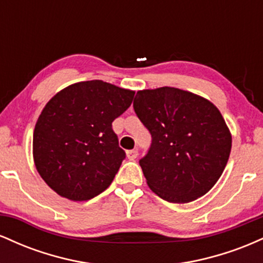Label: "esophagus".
I'll use <instances>...</instances> for the list:
<instances>
[{"mask_svg": "<svg viewBox=\"0 0 263 263\" xmlns=\"http://www.w3.org/2000/svg\"><path fill=\"white\" fill-rule=\"evenodd\" d=\"M126 155H127V158L131 159V161H134V159L137 158L138 156V151L137 149H129L126 152Z\"/></svg>", "mask_w": 263, "mask_h": 263, "instance_id": "esophagus-1", "label": "esophagus"}]
</instances>
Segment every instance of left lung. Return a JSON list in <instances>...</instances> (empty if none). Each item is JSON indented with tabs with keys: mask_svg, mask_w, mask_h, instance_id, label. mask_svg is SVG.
Listing matches in <instances>:
<instances>
[{
	"mask_svg": "<svg viewBox=\"0 0 263 263\" xmlns=\"http://www.w3.org/2000/svg\"><path fill=\"white\" fill-rule=\"evenodd\" d=\"M135 112L152 136L140 165L147 184L170 203L203 197L224 172L231 134L218 107L177 87L141 90Z\"/></svg>",
	"mask_w": 263,
	"mask_h": 263,
	"instance_id": "8db88e82",
	"label": "left lung"
}]
</instances>
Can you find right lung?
Returning a JSON list of instances; mask_svg holds the SVG:
<instances>
[{
  "mask_svg": "<svg viewBox=\"0 0 263 263\" xmlns=\"http://www.w3.org/2000/svg\"><path fill=\"white\" fill-rule=\"evenodd\" d=\"M135 91L102 80L81 81L54 95L33 134V157L43 180L69 200H90L112 183L126 153L112 129Z\"/></svg>",
  "mask_w": 263,
  "mask_h": 263,
  "instance_id": "add662e5",
  "label": "right lung"
}]
</instances>
